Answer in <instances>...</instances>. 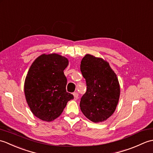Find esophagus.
Here are the masks:
<instances>
[{"instance_id": "obj_1", "label": "esophagus", "mask_w": 153, "mask_h": 153, "mask_svg": "<svg viewBox=\"0 0 153 153\" xmlns=\"http://www.w3.org/2000/svg\"><path fill=\"white\" fill-rule=\"evenodd\" d=\"M73 95H74V99L75 100H77V99H78V93H77V92L76 93H73Z\"/></svg>"}]
</instances>
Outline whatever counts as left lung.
Here are the masks:
<instances>
[{
    "mask_svg": "<svg viewBox=\"0 0 153 153\" xmlns=\"http://www.w3.org/2000/svg\"><path fill=\"white\" fill-rule=\"evenodd\" d=\"M80 70L87 85L86 92L81 98V110L91 121L104 122L114 112L119 100L116 75L106 61L91 54L83 58Z\"/></svg>",
    "mask_w": 153,
    "mask_h": 153,
    "instance_id": "left-lung-1",
    "label": "left lung"
}]
</instances>
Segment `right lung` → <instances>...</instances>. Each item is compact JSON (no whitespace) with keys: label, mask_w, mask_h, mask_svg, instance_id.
<instances>
[{"label":"right lung","mask_w":153,"mask_h":153,"mask_svg":"<svg viewBox=\"0 0 153 153\" xmlns=\"http://www.w3.org/2000/svg\"><path fill=\"white\" fill-rule=\"evenodd\" d=\"M66 58L57 54H42L31 64L24 84L25 99L32 113L43 121H53L74 99L66 91L64 70Z\"/></svg>","instance_id":"1"}]
</instances>
